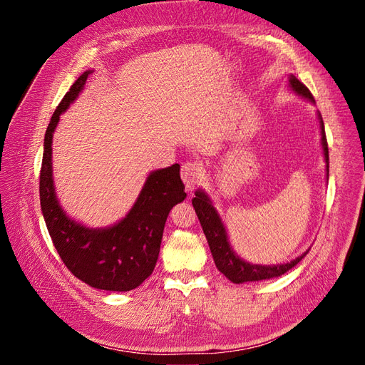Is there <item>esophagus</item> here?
I'll list each match as a JSON object with an SVG mask.
<instances>
[{"instance_id": "esophagus-1", "label": "esophagus", "mask_w": 365, "mask_h": 365, "mask_svg": "<svg viewBox=\"0 0 365 365\" xmlns=\"http://www.w3.org/2000/svg\"><path fill=\"white\" fill-rule=\"evenodd\" d=\"M181 178L187 190H193L196 185H200L204 178V169L197 163H184L181 165Z\"/></svg>"}]
</instances>
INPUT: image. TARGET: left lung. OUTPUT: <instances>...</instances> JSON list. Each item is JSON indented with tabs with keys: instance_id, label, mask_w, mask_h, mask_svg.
<instances>
[{
	"instance_id": "left-lung-1",
	"label": "left lung",
	"mask_w": 365,
	"mask_h": 365,
	"mask_svg": "<svg viewBox=\"0 0 365 365\" xmlns=\"http://www.w3.org/2000/svg\"><path fill=\"white\" fill-rule=\"evenodd\" d=\"M289 86L295 94L307 98L309 102L315 103V98L311 94V91L307 90V86L303 85L292 74L289 76ZM318 118H319V129H322V146H323L327 180H329V149H327L324 123H323V118L319 114H318ZM192 204H193V208L197 215V219H200L201 227L204 230V235L207 237L210 251H212L216 268L233 283L259 282V280L279 277V275L294 268L295 264L300 262L309 251L307 250L306 252L302 254V256H298L297 259H294L288 263H280V264H252L250 262H245L244 259H240L237 256V254L233 251V248H231L225 225L222 222V219H220L219 213L216 212V208L213 207L212 201H210L208 195L201 189L196 190L195 197L192 200Z\"/></svg>"
}]
</instances>
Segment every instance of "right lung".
<instances>
[{
    "label": "right lung",
    "mask_w": 365,
    "mask_h": 365,
    "mask_svg": "<svg viewBox=\"0 0 365 365\" xmlns=\"http://www.w3.org/2000/svg\"><path fill=\"white\" fill-rule=\"evenodd\" d=\"M91 73L85 71L71 85L50 120L39 178L41 210L54 248L73 275L96 289L126 292L135 289L155 268L165 219L187 195L180 164H173L148 176L135 204L113 227H85L63 212L53 182V134L61 114L81 94Z\"/></svg>",
    "instance_id": "right-lung-1"
}]
</instances>
